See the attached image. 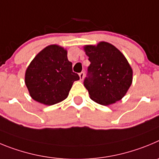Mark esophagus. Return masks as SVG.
Instances as JSON below:
<instances>
[{
  "instance_id": "esophagus-1",
  "label": "esophagus",
  "mask_w": 159,
  "mask_h": 159,
  "mask_svg": "<svg viewBox=\"0 0 159 159\" xmlns=\"http://www.w3.org/2000/svg\"><path fill=\"white\" fill-rule=\"evenodd\" d=\"M84 76H85V74H84V72L80 73L79 77H80V80H81V81H82V80L84 79Z\"/></svg>"
}]
</instances>
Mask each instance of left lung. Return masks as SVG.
<instances>
[{"mask_svg":"<svg viewBox=\"0 0 159 159\" xmlns=\"http://www.w3.org/2000/svg\"><path fill=\"white\" fill-rule=\"evenodd\" d=\"M90 62L84 85L90 98L102 105H109L124 97L132 83V69L127 58L107 42L84 47Z\"/></svg>","mask_w":159,"mask_h":159,"instance_id":"obj_1","label":"left lung"}]
</instances>
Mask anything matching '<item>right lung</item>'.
Here are the masks:
<instances>
[{
    "label": "right lung",
    "mask_w": 159,
    "mask_h": 159,
    "mask_svg": "<svg viewBox=\"0 0 159 159\" xmlns=\"http://www.w3.org/2000/svg\"><path fill=\"white\" fill-rule=\"evenodd\" d=\"M73 72L67 51L58 45H50L39 53L25 73V84L35 101L53 105L65 100L73 83L79 80Z\"/></svg>",
    "instance_id": "add662e5"
}]
</instances>
